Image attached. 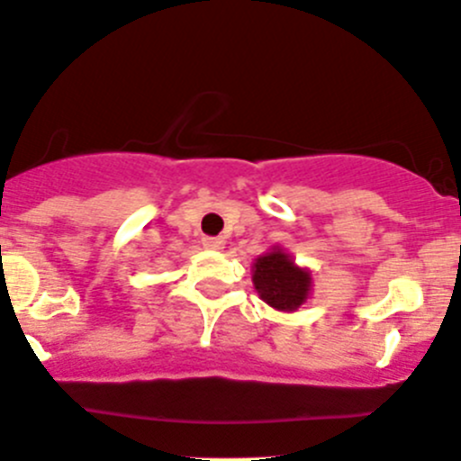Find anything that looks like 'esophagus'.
I'll return each mask as SVG.
<instances>
[{
	"label": "esophagus",
	"mask_w": 461,
	"mask_h": 461,
	"mask_svg": "<svg viewBox=\"0 0 461 461\" xmlns=\"http://www.w3.org/2000/svg\"><path fill=\"white\" fill-rule=\"evenodd\" d=\"M202 244L206 246V249H211V250H220V249H224L226 240H224V237H203Z\"/></svg>",
	"instance_id": "esophagus-1"
}]
</instances>
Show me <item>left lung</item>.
Returning <instances> with one entry per match:
<instances>
[{
  "mask_svg": "<svg viewBox=\"0 0 461 461\" xmlns=\"http://www.w3.org/2000/svg\"><path fill=\"white\" fill-rule=\"evenodd\" d=\"M253 285L259 298L277 312H295L312 291V273L300 268L282 249L259 255L253 264Z\"/></svg>",
  "mask_w": 461,
  "mask_h": 461,
  "instance_id": "obj_1",
  "label": "left lung"
}]
</instances>
